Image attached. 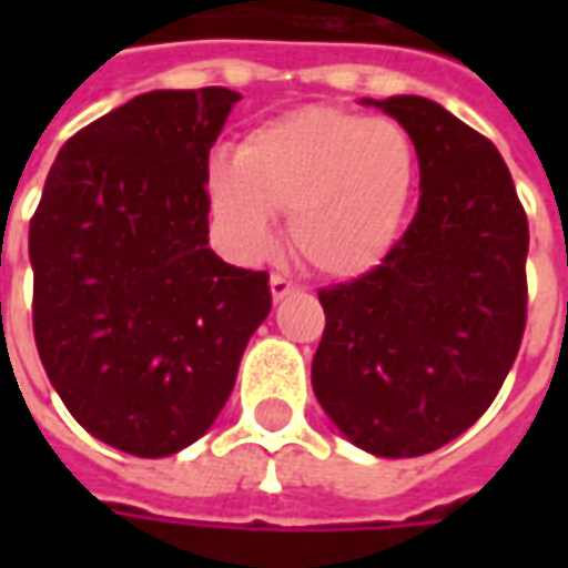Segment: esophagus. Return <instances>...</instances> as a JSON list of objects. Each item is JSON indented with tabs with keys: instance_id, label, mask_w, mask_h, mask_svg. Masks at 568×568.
<instances>
[{
	"instance_id": "34e87169",
	"label": "esophagus",
	"mask_w": 568,
	"mask_h": 568,
	"mask_svg": "<svg viewBox=\"0 0 568 568\" xmlns=\"http://www.w3.org/2000/svg\"><path fill=\"white\" fill-rule=\"evenodd\" d=\"M295 292H297V285L292 283V280H285V276H280V273H276V276H271V295H273V304H280V301H283V297L295 295Z\"/></svg>"
}]
</instances>
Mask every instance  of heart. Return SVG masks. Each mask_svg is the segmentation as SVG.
Wrapping results in <instances>:
<instances>
[{
    "instance_id": "obj_1",
    "label": "heart",
    "mask_w": 568,
    "mask_h": 568,
    "mask_svg": "<svg viewBox=\"0 0 568 568\" xmlns=\"http://www.w3.org/2000/svg\"><path fill=\"white\" fill-rule=\"evenodd\" d=\"M417 173V145L393 118L304 105L212 161L206 200L236 255H264L276 236L273 212H288L297 255L325 276L356 280L398 246Z\"/></svg>"
}]
</instances>
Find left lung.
Here are the masks:
<instances>
[{
    "label": "left lung",
    "instance_id": "1",
    "mask_svg": "<svg viewBox=\"0 0 568 568\" xmlns=\"http://www.w3.org/2000/svg\"><path fill=\"white\" fill-rule=\"evenodd\" d=\"M410 133L419 206L393 255L322 288L313 393L337 432L386 459L459 438L493 405L526 325L529 224L496 145L426 97L362 100Z\"/></svg>",
    "mask_w": 568,
    "mask_h": 568
}]
</instances>
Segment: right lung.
I'll return each instance as SVG.
<instances>
[{
    "label": "right lung",
    "mask_w": 568,
    "mask_h": 568,
    "mask_svg": "<svg viewBox=\"0 0 568 568\" xmlns=\"http://www.w3.org/2000/svg\"><path fill=\"white\" fill-rule=\"evenodd\" d=\"M236 100L200 88L118 105L60 149L30 222L44 374L93 438L130 456L206 435L271 313L267 273L210 248V149Z\"/></svg>",
    "instance_id": "obj_1"
}]
</instances>
